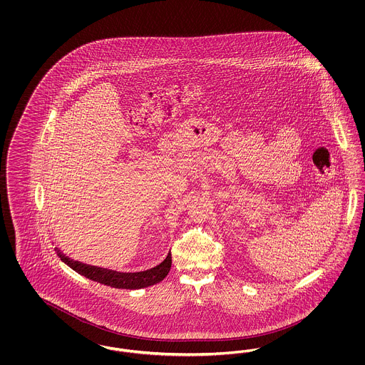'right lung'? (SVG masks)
<instances>
[{
	"mask_svg": "<svg viewBox=\"0 0 365 365\" xmlns=\"http://www.w3.org/2000/svg\"><path fill=\"white\" fill-rule=\"evenodd\" d=\"M58 257L61 261H64L68 267H71L73 271H76L78 274L91 279L94 282H100L106 286L115 287V289H142V287H148L152 284H156L158 282H161L165 278L170 272L171 268V259H165L161 264H158L155 268L138 272V274H120L116 271H110L106 268H100V267H93V265H87L82 264L79 261L71 260L70 257H67L66 255H63L60 250H57Z\"/></svg>",
	"mask_w": 365,
	"mask_h": 365,
	"instance_id": "1",
	"label": "right lung"
}]
</instances>
